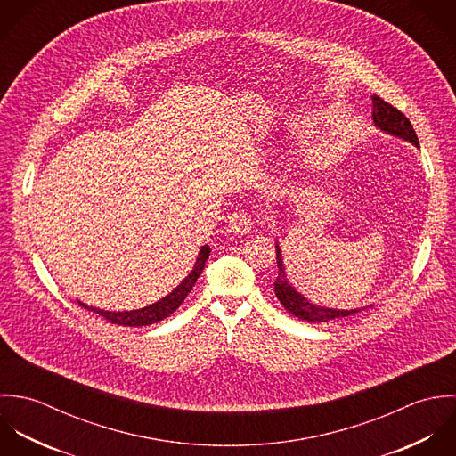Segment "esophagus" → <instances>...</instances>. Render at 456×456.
<instances>
[{
    "mask_svg": "<svg viewBox=\"0 0 456 456\" xmlns=\"http://www.w3.org/2000/svg\"><path fill=\"white\" fill-rule=\"evenodd\" d=\"M227 227H229V232L232 234H248L250 229H252V222L250 218L245 215V213H232L229 218H227Z\"/></svg>",
    "mask_w": 456,
    "mask_h": 456,
    "instance_id": "esophagus-1",
    "label": "esophagus"
}]
</instances>
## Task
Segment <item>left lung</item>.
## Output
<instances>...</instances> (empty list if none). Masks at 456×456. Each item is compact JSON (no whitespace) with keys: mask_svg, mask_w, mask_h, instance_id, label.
<instances>
[{"mask_svg":"<svg viewBox=\"0 0 456 456\" xmlns=\"http://www.w3.org/2000/svg\"><path fill=\"white\" fill-rule=\"evenodd\" d=\"M371 103H373L371 118H373V123H375L377 128H380L382 132L391 134L395 137L405 139V141H409V142H412L414 146L419 148L418 135H416L411 121L407 119V116L403 112H400L396 107L384 102L377 94H371ZM276 266H278V276L274 280V294H276L278 301L283 305V308L287 312H290L294 317H297L301 321H308V322H330V321L349 317V315L360 312L358 308H354V310H337V308L319 306V305L310 303L305 296H301L287 281L285 266H283V259H281V252H280L278 245H276Z\"/></svg>","mask_w":456,"mask_h":456,"instance_id":"1","label":"left lung"}]
</instances>
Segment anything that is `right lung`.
<instances>
[{
    "label": "right lung",
    "instance_id": "1",
    "mask_svg": "<svg viewBox=\"0 0 456 456\" xmlns=\"http://www.w3.org/2000/svg\"><path fill=\"white\" fill-rule=\"evenodd\" d=\"M209 247L204 245L200 250H199V257L195 261V266L193 270L190 272V274L183 280L182 283L171 292L167 294L166 297H162L160 301L150 305V306H144V308H139V310H130V312H107V310H100V308H94V306H88L81 301H77L81 306L92 310L94 314L102 315L103 319H107L109 322L112 324H119V326H150V324H155L159 321H164L166 317H169L176 308H180L184 297L188 296V292L193 289L199 274L202 273L204 270V265L209 257Z\"/></svg>",
    "mask_w": 456,
    "mask_h": 456
}]
</instances>
